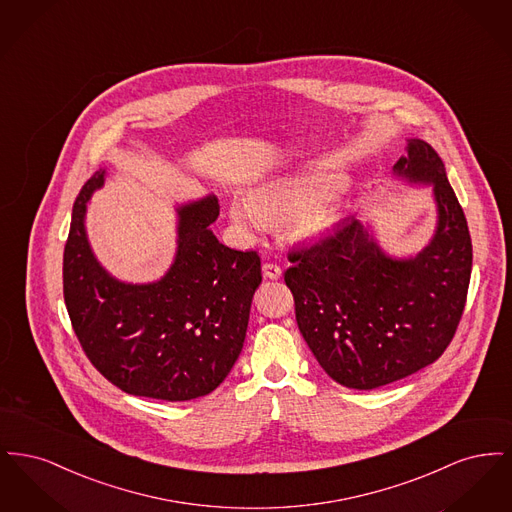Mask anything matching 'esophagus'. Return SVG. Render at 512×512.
Segmentation results:
<instances>
[{"instance_id": "esophagus-1", "label": "esophagus", "mask_w": 512, "mask_h": 512, "mask_svg": "<svg viewBox=\"0 0 512 512\" xmlns=\"http://www.w3.org/2000/svg\"><path fill=\"white\" fill-rule=\"evenodd\" d=\"M263 274H265V278L278 280V278L282 276V268L278 267L276 263H265V265H263Z\"/></svg>"}]
</instances>
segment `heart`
<instances>
[{
  "label": "heart",
  "instance_id": "heart-1",
  "mask_svg": "<svg viewBox=\"0 0 512 512\" xmlns=\"http://www.w3.org/2000/svg\"><path fill=\"white\" fill-rule=\"evenodd\" d=\"M345 190V178L330 172H311L274 178L255 195L230 203V219L249 232H265L270 224L298 219L303 234H320L338 215L330 199Z\"/></svg>",
  "mask_w": 512,
  "mask_h": 512
}]
</instances>
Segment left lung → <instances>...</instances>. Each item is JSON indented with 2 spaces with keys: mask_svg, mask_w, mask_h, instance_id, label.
I'll return each instance as SVG.
<instances>
[{
  "mask_svg": "<svg viewBox=\"0 0 512 512\" xmlns=\"http://www.w3.org/2000/svg\"><path fill=\"white\" fill-rule=\"evenodd\" d=\"M393 172L432 184L436 232L420 253L393 259L357 219L288 255L295 320L318 365L341 386L374 390L438 361L463 317L472 242L463 207L434 147L409 140Z\"/></svg>",
  "mask_w": 512,
  "mask_h": 512,
  "instance_id": "1",
  "label": "left lung"
}]
</instances>
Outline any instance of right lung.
Listing matches in <instances>:
<instances>
[{
    "instance_id": "1",
    "label": "right lung",
    "mask_w": 512,
    "mask_h": 512,
    "mask_svg": "<svg viewBox=\"0 0 512 512\" xmlns=\"http://www.w3.org/2000/svg\"><path fill=\"white\" fill-rule=\"evenodd\" d=\"M105 182L99 169L80 190L63 255V295L86 357L117 388L190 401L217 390L244 347L257 251L220 244L209 228L219 199L176 207V257L149 284H126L101 267L86 236V203Z\"/></svg>"
}]
</instances>
